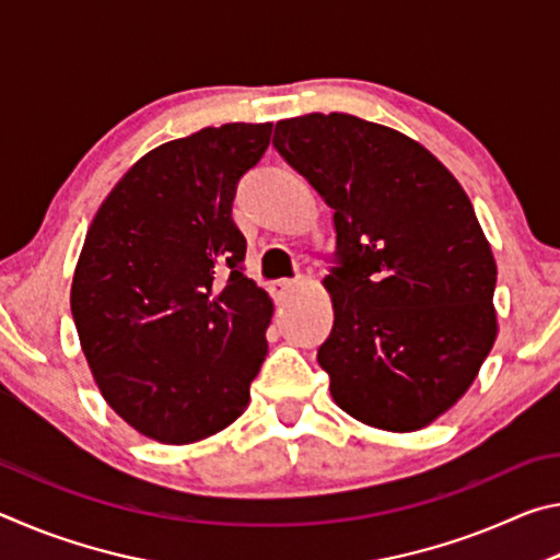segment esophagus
<instances>
[{
	"mask_svg": "<svg viewBox=\"0 0 560 560\" xmlns=\"http://www.w3.org/2000/svg\"><path fill=\"white\" fill-rule=\"evenodd\" d=\"M293 289H296V281H291V279H279V281L271 283V293H273V296H277L279 301L289 299L291 293H293Z\"/></svg>",
	"mask_w": 560,
	"mask_h": 560,
	"instance_id": "esophagus-1",
	"label": "esophagus"
}]
</instances>
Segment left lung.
Listing matches in <instances>:
<instances>
[{
	"mask_svg": "<svg viewBox=\"0 0 560 560\" xmlns=\"http://www.w3.org/2000/svg\"><path fill=\"white\" fill-rule=\"evenodd\" d=\"M273 148L334 210L330 395L371 428H424L497 340V261L467 192L412 138L348 113L279 120Z\"/></svg>",
	"mask_w": 560,
	"mask_h": 560,
	"instance_id": "8db88e82",
	"label": "left lung"
}]
</instances>
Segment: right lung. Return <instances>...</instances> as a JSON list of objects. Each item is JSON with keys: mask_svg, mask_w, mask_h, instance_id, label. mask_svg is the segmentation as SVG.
Segmentation results:
<instances>
[{"mask_svg": "<svg viewBox=\"0 0 560 560\" xmlns=\"http://www.w3.org/2000/svg\"><path fill=\"white\" fill-rule=\"evenodd\" d=\"M271 122L170 140L98 207L71 283V314L101 395L130 428L189 444L244 412L267 358L271 299L244 277L232 220Z\"/></svg>", "mask_w": 560, "mask_h": 560, "instance_id": "1", "label": "right lung"}]
</instances>
